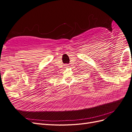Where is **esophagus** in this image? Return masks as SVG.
<instances>
[{
  "label": "esophagus",
  "mask_w": 132,
  "mask_h": 132,
  "mask_svg": "<svg viewBox=\"0 0 132 132\" xmlns=\"http://www.w3.org/2000/svg\"><path fill=\"white\" fill-rule=\"evenodd\" d=\"M69 65H67V64H66V65H65V68H67V67H69Z\"/></svg>",
  "instance_id": "1"
}]
</instances>
